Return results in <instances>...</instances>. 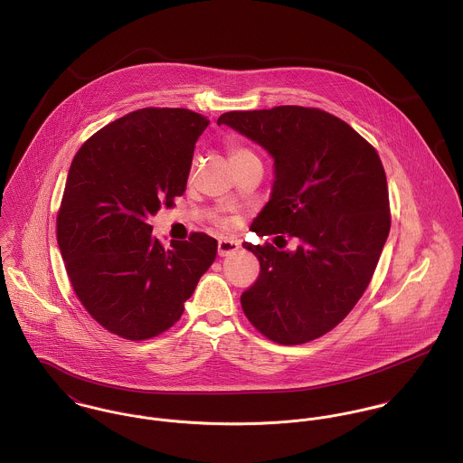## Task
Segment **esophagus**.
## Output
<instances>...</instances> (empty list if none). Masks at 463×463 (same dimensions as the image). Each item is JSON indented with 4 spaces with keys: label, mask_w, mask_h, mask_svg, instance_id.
Returning a JSON list of instances; mask_svg holds the SVG:
<instances>
[{
    "label": "esophagus",
    "mask_w": 463,
    "mask_h": 463,
    "mask_svg": "<svg viewBox=\"0 0 463 463\" xmlns=\"http://www.w3.org/2000/svg\"><path fill=\"white\" fill-rule=\"evenodd\" d=\"M236 250H240V243L234 241V240H220L218 241V256H231Z\"/></svg>",
    "instance_id": "1"
}]
</instances>
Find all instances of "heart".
Returning a JSON list of instances; mask_svg holds the SVG:
<instances>
[{
  "instance_id": "obj_1",
  "label": "heart",
  "mask_w": 463,
  "mask_h": 463,
  "mask_svg": "<svg viewBox=\"0 0 463 463\" xmlns=\"http://www.w3.org/2000/svg\"><path fill=\"white\" fill-rule=\"evenodd\" d=\"M229 156H231V163H236V161H241V159H249V157H256L249 149H243V147H231Z\"/></svg>"
}]
</instances>
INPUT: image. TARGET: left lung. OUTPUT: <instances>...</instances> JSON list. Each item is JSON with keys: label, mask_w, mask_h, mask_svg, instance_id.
Wrapping results in <instances>:
<instances>
[{"label": "left lung", "mask_w": 463, "mask_h": 463, "mask_svg": "<svg viewBox=\"0 0 463 463\" xmlns=\"http://www.w3.org/2000/svg\"><path fill=\"white\" fill-rule=\"evenodd\" d=\"M216 122L273 159L269 201L250 229L298 240L295 250L243 245L260 264L256 284L241 295L243 312L279 345L321 337L355 307L387 241L382 161L354 128L316 108L229 111Z\"/></svg>", "instance_id": "left-lung-1"}]
</instances>
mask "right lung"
I'll list each match as a JSON object with an SVG mask.
<instances>
[{
	"mask_svg": "<svg viewBox=\"0 0 463 463\" xmlns=\"http://www.w3.org/2000/svg\"><path fill=\"white\" fill-rule=\"evenodd\" d=\"M207 124L184 108L137 109L92 135L71 163L58 245L83 307L124 339L168 330L216 257L204 232L165 249L149 223L184 194Z\"/></svg>",
	"mask_w": 463,
	"mask_h": 463,
	"instance_id": "obj_1",
	"label": "right lung"
}]
</instances>
